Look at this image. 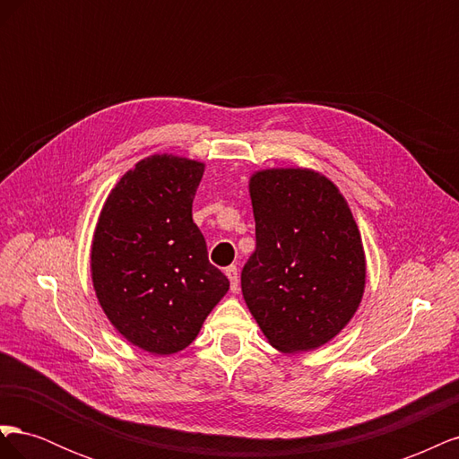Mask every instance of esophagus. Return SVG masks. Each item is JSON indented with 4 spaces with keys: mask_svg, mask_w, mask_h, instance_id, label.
Here are the masks:
<instances>
[{
    "mask_svg": "<svg viewBox=\"0 0 459 459\" xmlns=\"http://www.w3.org/2000/svg\"><path fill=\"white\" fill-rule=\"evenodd\" d=\"M226 275H228V280L231 283V290L235 293V290L239 289V272H238V266H228L226 268Z\"/></svg>",
    "mask_w": 459,
    "mask_h": 459,
    "instance_id": "1",
    "label": "esophagus"
}]
</instances>
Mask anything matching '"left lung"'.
<instances>
[{"label":"left lung","mask_w":459,"mask_h":459,"mask_svg":"<svg viewBox=\"0 0 459 459\" xmlns=\"http://www.w3.org/2000/svg\"><path fill=\"white\" fill-rule=\"evenodd\" d=\"M256 248L241 272L248 310L272 346L307 352L351 322L366 287L362 238L337 186L308 169L248 182Z\"/></svg>","instance_id":"8db88e82"}]
</instances>
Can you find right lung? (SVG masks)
<instances>
[{"mask_svg":"<svg viewBox=\"0 0 459 459\" xmlns=\"http://www.w3.org/2000/svg\"><path fill=\"white\" fill-rule=\"evenodd\" d=\"M203 172L197 160L147 157L120 178L97 221V300L120 335L151 354L184 351L230 289L191 214Z\"/></svg>","mask_w":459,"mask_h":459,"instance_id":"right-lung-1","label":"right lung"}]
</instances>
